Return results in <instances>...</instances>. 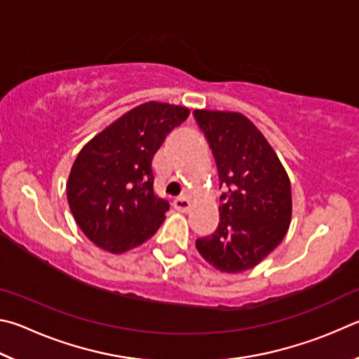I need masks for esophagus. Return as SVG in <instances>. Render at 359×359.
Listing matches in <instances>:
<instances>
[{
    "instance_id": "obj_1",
    "label": "esophagus",
    "mask_w": 359,
    "mask_h": 359,
    "mask_svg": "<svg viewBox=\"0 0 359 359\" xmlns=\"http://www.w3.org/2000/svg\"><path fill=\"white\" fill-rule=\"evenodd\" d=\"M173 208L178 210V211H187L191 208V200L187 197H180V198H175L173 200Z\"/></svg>"
}]
</instances>
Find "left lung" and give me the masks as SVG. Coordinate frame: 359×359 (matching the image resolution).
Returning a JSON list of instances; mask_svg holds the SVG:
<instances>
[{"mask_svg":"<svg viewBox=\"0 0 359 359\" xmlns=\"http://www.w3.org/2000/svg\"><path fill=\"white\" fill-rule=\"evenodd\" d=\"M194 118L225 189L216 231L198 238L196 248L222 273L246 271L284 240L292 217L290 180L266 138L241 113L196 110Z\"/></svg>","mask_w":359,"mask_h":359,"instance_id":"1","label":"left lung"}]
</instances>
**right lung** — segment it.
I'll use <instances>...</instances> for the list:
<instances>
[{"instance_id":"add662e5","label":"right lung","mask_w":359,"mask_h":359,"mask_svg":"<svg viewBox=\"0 0 359 359\" xmlns=\"http://www.w3.org/2000/svg\"><path fill=\"white\" fill-rule=\"evenodd\" d=\"M187 116L186 107L142 104L81 148L67 180V202L96 246L121 254L161 227L170 206L154 192L153 159Z\"/></svg>"}]
</instances>
